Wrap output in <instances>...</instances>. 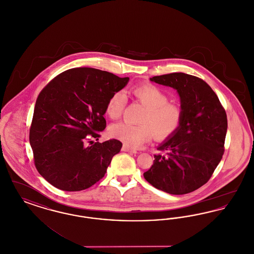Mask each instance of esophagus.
I'll return each instance as SVG.
<instances>
[{"label": "esophagus", "mask_w": 254, "mask_h": 254, "mask_svg": "<svg viewBox=\"0 0 254 254\" xmlns=\"http://www.w3.org/2000/svg\"><path fill=\"white\" fill-rule=\"evenodd\" d=\"M122 150H123V151H126V152H131V153H137V150H136V149H134V148H131V147H129V146H127V145H123V147H122Z\"/></svg>", "instance_id": "34e87169"}]
</instances>
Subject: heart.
<instances>
[{
    "label": "heart",
    "instance_id": "1",
    "mask_svg": "<svg viewBox=\"0 0 254 254\" xmlns=\"http://www.w3.org/2000/svg\"><path fill=\"white\" fill-rule=\"evenodd\" d=\"M131 94L146 108L140 120L142 124L131 125L126 122L114 124L109 128L110 136L127 146L138 147L151 141L153 137L158 141L166 140L178 130L183 110L178 104L169 102V96L164 90L156 85H139L131 89ZM126 103V95L122 91L113 93L106 106L107 115L110 119H118Z\"/></svg>",
    "mask_w": 254,
    "mask_h": 254
}]
</instances>
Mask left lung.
<instances>
[{
  "mask_svg": "<svg viewBox=\"0 0 254 254\" xmlns=\"http://www.w3.org/2000/svg\"><path fill=\"white\" fill-rule=\"evenodd\" d=\"M150 81L177 90L183 119L178 130L158 146L160 153L144 177L169 194L192 192L210 179L223 157L227 113L212 88L196 76L169 73Z\"/></svg>",
  "mask_w": 254,
  "mask_h": 254,
  "instance_id": "1",
  "label": "left lung"
}]
</instances>
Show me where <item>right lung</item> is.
I'll use <instances>...</instances> for the list:
<instances>
[{"instance_id": "right-lung-1", "label": "right lung", "mask_w": 254, "mask_h": 254, "mask_svg": "<svg viewBox=\"0 0 254 254\" xmlns=\"http://www.w3.org/2000/svg\"><path fill=\"white\" fill-rule=\"evenodd\" d=\"M129 78L91 67L65 70L37 98L29 143L38 172L55 188L80 191L102 179L122 143L98 140L110 96Z\"/></svg>"}]
</instances>
